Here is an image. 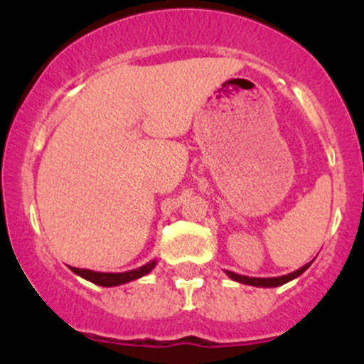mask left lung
I'll return each instance as SVG.
<instances>
[{"label": "left lung", "instance_id": "obj_1", "mask_svg": "<svg viewBox=\"0 0 364 364\" xmlns=\"http://www.w3.org/2000/svg\"><path fill=\"white\" fill-rule=\"evenodd\" d=\"M310 266H311V262H308V264H304L303 267H299V269L292 271V273L284 274V277H273V278L245 277V274H237V273H234V271H225V274L230 278V280L240 282V284H245V285H253V287H280V285L287 284V282L294 280V278L299 277V274H303Z\"/></svg>", "mask_w": 364, "mask_h": 364}]
</instances>
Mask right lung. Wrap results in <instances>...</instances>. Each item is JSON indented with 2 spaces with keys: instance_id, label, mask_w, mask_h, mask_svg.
I'll list each match as a JSON object with an SVG mask.
<instances>
[{
  "instance_id": "add662e5",
  "label": "right lung",
  "mask_w": 364,
  "mask_h": 364,
  "mask_svg": "<svg viewBox=\"0 0 364 364\" xmlns=\"http://www.w3.org/2000/svg\"><path fill=\"white\" fill-rule=\"evenodd\" d=\"M156 266V260H149L144 266L137 267V269L124 271V273H100V271H91V269H79V267H70L75 274H79L84 280L91 282L95 285H102V287H116V285L128 284V282H134L137 278L146 277L148 273H151L153 267Z\"/></svg>"
}]
</instances>
